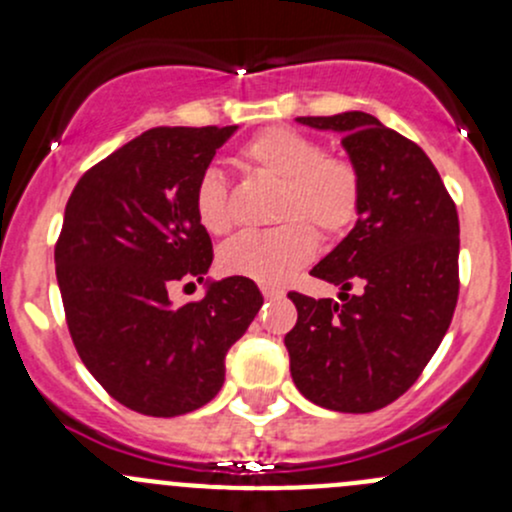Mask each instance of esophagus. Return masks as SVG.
I'll return each instance as SVG.
<instances>
[{"label":"esophagus","mask_w":512,"mask_h":512,"mask_svg":"<svg viewBox=\"0 0 512 512\" xmlns=\"http://www.w3.org/2000/svg\"><path fill=\"white\" fill-rule=\"evenodd\" d=\"M262 294H265V299H280V297H285V289H280V287H262Z\"/></svg>","instance_id":"34e87169"}]
</instances>
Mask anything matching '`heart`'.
<instances>
[{
  "mask_svg": "<svg viewBox=\"0 0 512 512\" xmlns=\"http://www.w3.org/2000/svg\"><path fill=\"white\" fill-rule=\"evenodd\" d=\"M242 165L257 178L280 185L275 205L277 230L242 235L227 242L218 262L227 275L247 277L260 285H285L317 255L319 237H342L359 218L361 175L352 160L322 153L314 138L292 128H267L240 153ZM195 218L210 235L232 230L225 178L208 168L193 195Z\"/></svg>",
  "mask_w": 512,
  "mask_h": 512,
  "instance_id": "b5f03b06",
  "label": "heart"
}]
</instances>
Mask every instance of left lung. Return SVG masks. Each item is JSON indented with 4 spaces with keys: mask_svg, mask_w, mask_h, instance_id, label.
Wrapping results in <instances>:
<instances>
[{
    "mask_svg": "<svg viewBox=\"0 0 512 512\" xmlns=\"http://www.w3.org/2000/svg\"><path fill=\"white\" fill-rule=\"evenodd\" d=\"M297 123L342 136L361 175V208L349 235L312 267L339 285L342 304L289 292V371L312 404L369 414L399 399L446 337L458 299V213L426 153L371 113ZM352 284L360 292L349 298Z\"/></svg>",
    "mask_w": 512,
    "mask_h": 512,
    "instance_id": "8db88e82",
    "label": "left lung"
}]
</instances>
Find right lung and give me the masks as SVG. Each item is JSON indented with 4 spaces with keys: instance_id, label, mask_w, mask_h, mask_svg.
<instances>
[{
    "instance_id": "1",
    "label": "right lung",
    "mask_w": 512,
    "mask_h": 512,
    "mask_svg": "<svg viewBox=\"0 0 512 512\" xmlns=\"http://www.w3.org/2000/svg\"><path fill=\"white\" fill-rule=\"evenodd\" d=\"M237 126L151 128L94 165L64 210L54 262L81 361L118 404L170 418L215 399L225 354L262 307L247 277H208L210 235L195 185ZM206 282L175 308L167 287Z\"/></svg>"
}]
</instances>
